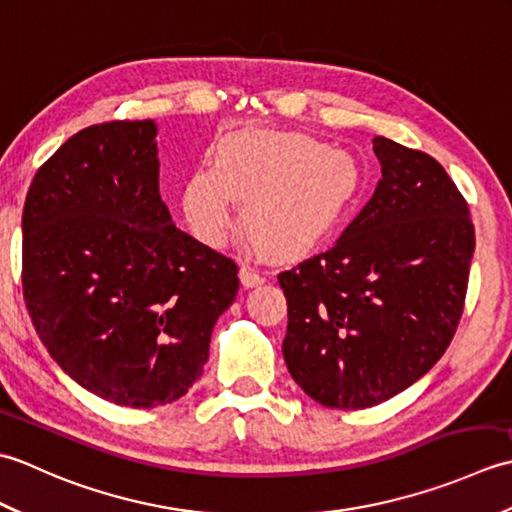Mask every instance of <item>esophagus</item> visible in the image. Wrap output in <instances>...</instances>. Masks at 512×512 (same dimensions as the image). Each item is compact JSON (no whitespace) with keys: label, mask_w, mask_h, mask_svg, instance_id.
<instances>
[{"label":"esophagus","mask_w":512,"mask_h":512,"mask_svg":"<svg viewBox=\"0 0 512 512\" xmlns=\"http://www.w3.org/2000/svg\"><path fill=\"white\" fill-rule=\"evenodd\" d=\"M239 281H242L244 288H255V286H262L266 277L262 273H257L255 268L242 266V268H239Z\"/></svg>","instance_id":"obj_1"}]
</instances>
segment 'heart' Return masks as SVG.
I'll list each match as a JSON object with an SVG mask.
<instances>
[{"mask_svg":"<svg viewBox=\"0 0 512 512\" xmlns=\"http://www.w3.org/2000/svg\"><path fill=\"white\" fill-rule=\"evenodd\" d=\"M356 160L306 134L244 129L222 138L211 169H195L182 193L184 217L200 242L222 246L244 204V231L277 257L325 242L356 198Z\"/></svg>","mask_w":512,"mask_h":512,"instance_id":"1","label":"heart"}]
</instances>
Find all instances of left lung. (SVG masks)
I'll return each instance as SVG.
<instances>
[{"instance_id": "left-lung-1", "label": "left lung", "mask_w": 512, "mask_h": 512, "mask_svg": "<svg viewBox=\"0 0 512 512\" xmlns=\"http://www.w3.org/2000/svg\"><path fill=\"white\" fill-rule=\"evenodd\" d=\"M383 178L328 253L286 273L284 358L306 394L367 409L440 361L464 310L475 228L436 158L376 136Z\"/></svg>"}]
</instances>
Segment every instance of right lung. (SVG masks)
I'll use <instances>...</instances> for the list:
<instances>
[{"label": "right lung", "mask_w": 512, "mask_h": 512, "mask_svg": "<svg viewBox=\"0 0 512 512\" xmlns=\"http://www.w3.org/2000/svg\"><path fill=\"white\" fill-rule=\"evenodd\" d=\"M158 127L81 129L26 195V308L65 374L114 405L151 409L187 394L209 361L237 266L176 224L160 198Z\"/></svg>", "instance_id": "right-lung-1"}]
</instances>
